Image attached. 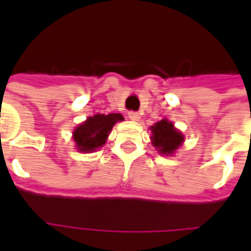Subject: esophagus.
Instances as JSON below:
<instances>
[{
  "label": "esophagus",
  "mask_w": 251,
  "mask_h": 251,
  "mask_svg": "<svg viewBox=\"0 0 251 251\" xmlns=\"http://www.w3.org/2000/svg\"><path fill=\"white\" fill-rule=\"evenodd\" d=\"M129 118H130L131 121H134V122H137V121H140V114L137 113V111H129Z\"/></svg>",
  "instance_id": "esophagus-1"
}]
</instances>
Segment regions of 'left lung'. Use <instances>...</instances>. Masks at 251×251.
<instances>
[{"label": "left lung", "mask_w": 251, "mask_h": 251, "mask_svg": "<svg viewBox=\"0 0 251 251\" xmlns=\"http://www.w3.org/2000/svg\"><path fill=\"white\" fill-rule=\"evenodd\" d=\"M152 130V144L160 154H174L184 142V136L181 134L168 120H161L151 126Z\"/></svg>", "instance_id": "1"}]
</instances>
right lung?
Masks as SVG:
<instances>
[{
    "instance_id": "right-lung-1",
    "label": "right lung",
    "mask_w": 251,
    "mask_h": 251,
    "mask_svg": "<svg viewBox=\"0 0 251 251\" xmlns=\"http://www.w3.org/2000/svg\"><path fill=\"white\" fill-rule=\"evenodd\" d=\"M120 121H124V117L118 113H111L107 115L95 114L93 117H88L72 133L77 151L90 153L103 147L113 126Z\"/></svg>"
}]
</instances>
